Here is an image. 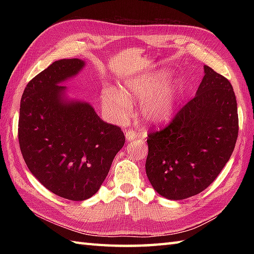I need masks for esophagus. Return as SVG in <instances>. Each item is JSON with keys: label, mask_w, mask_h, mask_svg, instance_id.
<instances>
[{"label": "esophagus", "mask_w": 254, "mask_h": 254, "mask_svg": "<svg viewBox=\"0 0 254 254\" xmlns=\"http://www.w3.org/2000/svg\"><path fill=\"white\" fill-rule=\"evenodd\" d=\"M136 137H137L136 133H134L133 131L128 130V131H127V132H126V138H127V142H131V141H133L134 138H136Z\"/></svg>", "instance_id": "esophagus-1"}]
</instances>
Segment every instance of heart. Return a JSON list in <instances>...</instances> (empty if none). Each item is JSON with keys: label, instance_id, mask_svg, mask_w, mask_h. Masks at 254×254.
Segmentation results:
<instances>
[{"label": "heart", "instance_id": "heart-1", "mask_svg": "<svg viewBox=\"0 0 254 254\" xmlns=\"http://www.w3.org/2000/svg\"><path fill=\"white\" fill-rule=\"evenodd\" d=\"M171 73L160 69L124 79L119 89L106 86L100 93L102 109L116 123L127 120L131 111V101H141L138 116L147 124L168 122L176 110L179 85L168 83Z\"/></svg>", "mask_w": 254, "mask_h": 254}]
</instances>
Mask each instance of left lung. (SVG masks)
<instances>
[{
	"label": "left lung",
	"instance_id": "8db88e82",
	"mask_svg": "<svg viewBox=\"0 0 254 254\" xmlns=\"http://www.w3.org/2000/svg\"><path fill=\"white\" fill-rule=\"evenodd\" d=\"M238 137V110L229 80L204 65L191 99L164 130L148 134L146 175L168 199L204 191L227 164Z\"/></svg>",
	"mask_w": 254,
	"mask_h": 254
}]
</instances>
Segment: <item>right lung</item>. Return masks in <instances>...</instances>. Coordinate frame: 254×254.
<instances>
[{
	"instance_id": "add662e5",
	"label": "right lung",
	"mask_w": 254,
	"mask_h": 254,
	"mask_svg": "<svg viewBox=\"0 0 254 254\" xmlns=\"http://www.w3.org/2000/svg\"><path fill=\"white\" fill-rule=\"evenodd\" d=\"M80 59L53 62L21 96L18 141L28 169L48 190L84 201L99 190L126 137L90 104L67 98L62 84L85 67Z\"/></svg>"
}]
</instances>
